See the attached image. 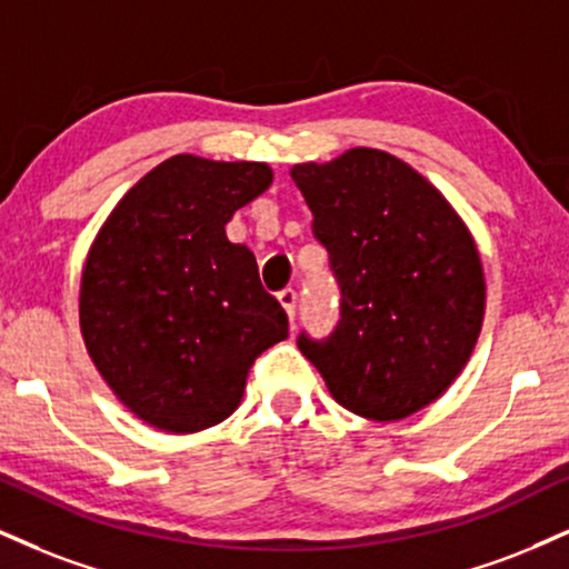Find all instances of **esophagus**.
Wrapping results in <instances>:
<instances>
[{
	"mask_svg": "<svg viewBox=\"0 0 569 569\" xmlns=\"http://www.w3.org/2000/svg\"><path fill=\"white\" fill-rule=\"evenodd\" d=\"M279 303H282L287 319H290V327L296 325V311H298V292L292 290V287H287V290L279 292Z\"/></svg>",
	"mask_w": 569,
	"mask_h": 569,
	"instance_id": "1",
	"label": "esophagus"
}]
</instances>
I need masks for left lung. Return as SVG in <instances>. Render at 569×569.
<instances>
[{"label": "left lung", "mask_w": 569, "mask_h": 569, "mask_svg": "<svg viewBox=\"0 0 569 569\" xmlns=\"http://www.w3.org/2000/svg\"><path fill=\"white\" fill-rule=\"evenodd\" d=\"M290 177L340 284L327 340L298 338L342 409L371 422L411 417L448 390L486 317L478 244L443 194L401 158L353 147Z\"/></svg>", "instance_id": "left-lung-1"}]
</instances>
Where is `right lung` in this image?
<instances>
[{
    "label": "right lung",
    "instance_id": "right-lung-1",
    "mask_svg": "<svg viewBox=\"0 0 569 569\" xmlns=\"http://www.w3.org/2000/svg\"><path fill=\"white\" fill-rule=\"evenodd\" d=\"M252 160L173 156L144 173L97 231L81 271V338L134 417L200 432L242 401L252 361L287 338L256 256L227 223L271 187Z\"/></svg>",
    "mask_w": 569,
    "mask_h": 569
}]
</instances>
